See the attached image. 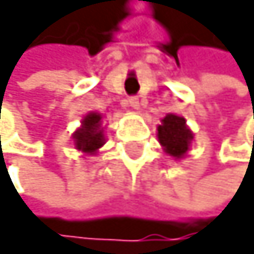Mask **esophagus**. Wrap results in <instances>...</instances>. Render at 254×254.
Here are the masks:
<instances>
[{"instance_id":"esophagus-1","label":"esophagus","mask_w":254,"mask_h":254,"mask_svg":"<svg viewBox=\"0 0 254 254\" xmlns=\"http://www.w3.org/2000/svg\"><path fill=\"white\" fill-rule=\"evenodd\" d=\"M128 103H129V107H131V108H134V110H139V107H141V103H139V98H138V97H129V98H128Z\"/></svg>"}]
</instances>
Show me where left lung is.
Masks as SVG:
<instances>
[{
  "mask_svg": "<svg viewBox=\"0 0 254 254\" xmlns=\"http://www.w3.org/2000/svg\"><path fill=\"white\" fill-rule=\"evenodd\" d=\"M157 138H159V143L167 154L176 157V159H181L187 154L193 134L187 128L186 120L182 116L169 113L157 126Z\"/></svg>",
  "mask_w": 254,
  "mask_h": 254,
  "instance_id": "8db88e82",
  "label": "left lung"
}]
</instances>
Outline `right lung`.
Returning <instances> with one entry per match:
<instances>
[{"instance_id": "obj_1", "label": "right lung", "mask_w": 254, "mask_h": 254, "mask_svg": "<svg viewBox=\"0 0 254 254\" xmlns=\"http://www.w3.org/2000/svg\"><path fill=\"white\" fill-rule=\"evenodd\" d=\"M75 147L87 154H95L100 147L105 144V136L102 128V115L100 113H88L83 116L82 126L72 134Z\"/></svg>"}]
</instances>
